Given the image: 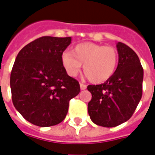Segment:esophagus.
Listing matches in <instances>:
<instances>
[{
    "instance_id": "esophagus-1",
    "label": "esophagus",
    "mask_w": 155,
    "mask_h": 155,
    "mask_svg": "<svg viewBox=\"0 0 155 155\" xmlns=\"http://www.w3.org/2000/svg\"><path fill=\"white\" fill-rule=\"evenodd\" d=\"M80 88L81 90H85L87 88V86L85 84H82V83H80Z\"/></svg>"
}]
</instances>
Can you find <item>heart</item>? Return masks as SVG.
<instances>
[{
	"label": "heart",
	"mask_w": 155,
	"mask_h": 155,
	"mask_svg": "<svg viewBox=\"0 0 155 155\" xmlns=\"http://www.w3.org/2000/svg\"><path fill=\"white\" fill-rule=\"evenodd\" d=\"M61 62L70 77H76L82 68L93 83H101L110 78L116 72L118 54L114 48L91 42L74 46L72 53L64 51Z\"/></svg>",
	"instance_id": "heart-1"
}]
</instances>
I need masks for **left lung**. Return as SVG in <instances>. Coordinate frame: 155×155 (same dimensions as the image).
<instances>
[{"label":"left lung","instance_id":"left-lung-1","mask_svg":"<svg viewBox=\"0 0 155 155\" xmlns=\"http://www.w3.org/2000/svg\"><path fill=\"white\" fill-rule=\"evenodd\" d=\"M118 65L112 77L99 85H88L91 93L87 110L96 125L115 127L127 121L142 97L144 70L135 51L123 43L116 44Z\"/></svg>","mask_w":155,"mask_h":155}]
</instances>
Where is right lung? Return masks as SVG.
Returning a JSON list of instances; mask_svg holds the SVG:
<instances>
[{"instance_id":"obj_1","label":"right lung","mask_w":155,"mask_h":155,"mask_svg":"<svg viewBox=\"0 0 155 155\" xmlns=\"http://www.w3.org/2000/svg\"><path fill=\"white\" fill-rule=\"evenodd\" d=\"M72 38L44 36L18 54L11 73L12 101L29 122L48 127L62 122L68 103L80 91L76 79L68 75L61 55Z\"/></svg>"}]
</instances>
